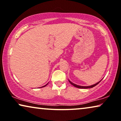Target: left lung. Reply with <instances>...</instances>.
I'll list each match as a JSON object with an SVG mask.
<instances>
[{"label":"left lung","instance_id":"8db88e82","mask_svg":"<svg viewBox=\"0 0 121 121\" xmlns=\"http://www.w3.org/2000/svg\"><path fill=\"white\" fill-rule=\"evenodd\" d=\"M69 80V82H70V83L71 85H72L74 87H77V88H83V89H85V88H93V87H94V86H95L96 85H97L100 82L101 80H102V79H101L100 81H99L98 82H97V83H96L95 84H94V85H91V86H79V85H76V84H75V83H73L72 82H71L69 80Z\"/></svg>","mask_w":121,"mask_h":121}]
</instances>
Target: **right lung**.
<instances>
[{
	"instance_id": "obj_1",
	"label": "right lung",
	"mask_w": 121,
	"mask_h": 121,
	"mask_svg": "<svg viewBox=\"0 0 121 121\" xmlns=\"http://www.w3.org/2000/svg\"><path fill=\"white\" fill-rule=\"evenodd\" d=\"M48 85V84H46V85L43 86V87H45V86H47V85Z\"/></svg>"
}]
</instances>
